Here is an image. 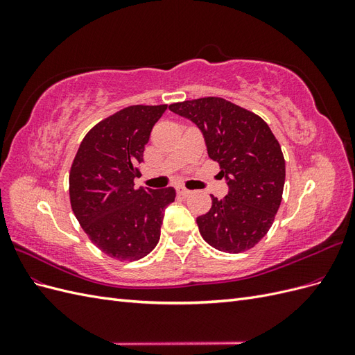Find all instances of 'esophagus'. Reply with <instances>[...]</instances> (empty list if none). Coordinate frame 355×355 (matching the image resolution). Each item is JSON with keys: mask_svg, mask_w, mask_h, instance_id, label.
<instances>
[{"mask_svg": "<svg viewBox=\"0 0 355 355\" xmlns=\"http://www.w3.org/2000/svg\"><path fill=\"white\" fill-rule=\"evenodd\" d=\"M176 192H178V196H180V197H188L191 192L188 191V189H185V188H182V187H178L176 188Z\"/></svg>", "mask_w": 355, "mask_h": 355, "instance_id": "1", "label": "esophagus"}]
</instances>
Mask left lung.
<instances>
[{"label": "left lung", "instance_id": "obj_1", "mask_svg": "<svg viewBox=\"0 0 355 355\" xmlns=\"http://www.w3.org/2000/svg\"><path fill=\"white\" fill-rule=\"evenodd\" d=\"M168 110L200 128L228 185V196H211V209L197 218L201 237L220 252L252 249L270 231L283 197L286 163L271 128L222 98L185 101Z\"/></svg>", "mask_w": 355, "mask_h": 355}]
</instances>
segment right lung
<instances>
[{
	"label": "right lung",
	"mask_w": 355,
	"mask_h": 355,
	"mask_svg": "<svg viewBox=\"0 0 355 355\" xmlns=\"http://www.w3.org/2000/svg\"><path fill=\"white\" fill-rule=\"evenodd\" d=\"M167 105L128 106L96 124L73 158L69 197L75 218L99 249L118 261H137L159 240L175 188H135L145 145Z\"/></svg>",
	"instance_id": "right-lung-1"
}]
</instances>
